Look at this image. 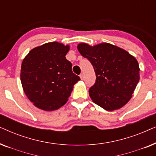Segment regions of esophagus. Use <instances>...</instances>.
<instances>
[{
  "instance_id": "esophagus-1",
  "label": "esophagus",
  "mask_w": 156,
  "mask_h": 156,
  "mask_svg": "<svg viewBox=\"0 0 156 156\" xmlns=\"http://www.w3.org/2000/svg\"><path fill=\"white\" fill-rule=\"evenodd\" d=\"M80 79H81V80H84V74H80Z\"/></svg>"
}]
</instances>
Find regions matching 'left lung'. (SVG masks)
I'll use <instances>...</instances> for the list:
<instances>
[{
	"instance_id": "left-lung-1",
	"label": "left lung",
	"mask_w": 156,
	"mask_h": 156,
	"mask_svg": "<svg viewBox=\"0 0 156 156\" xmlns=\"http://www.w3.org/2000/svg\"><path fill=\"white\" fill-rule=\"evenodd\" d=\"M80 54L93 65L96 82L89 89V97L108 112L117 110L131 99L140 80L138 62L127 51L103 42L91 46L80 43Z\"/></svg>"
}]
</instances>
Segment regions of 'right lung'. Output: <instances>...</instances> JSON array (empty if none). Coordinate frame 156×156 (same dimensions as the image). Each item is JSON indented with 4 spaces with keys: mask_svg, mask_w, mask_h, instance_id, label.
Segmentation results:
<instances>
[{
    "mask_svg": "<svg viewBox=\"0 0 156 156\" xmlns=\"http://www.w3.org/2000/svg\"><path fill=\"white\" fill-rule=\"evenodd\" d=\"M69 45L51 42L36 47L23 59L20 81L24 93L36 107L54 111L67 103L80 80L66 59Z\"/></svg>",
    "mask_w": 156,
    "mask_h": 156,
    "instance_id": "obj_1",
    "label": "right lung"
}]
</instances>
